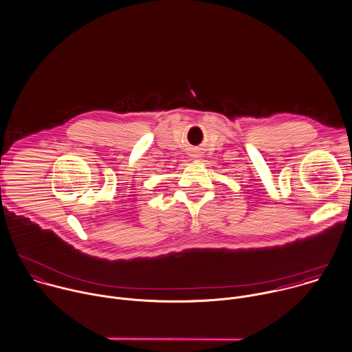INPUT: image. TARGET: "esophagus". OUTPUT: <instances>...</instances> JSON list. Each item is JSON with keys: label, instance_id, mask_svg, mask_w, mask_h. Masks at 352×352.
I'll return each mask as SVG.
<instances>
[{"label": "esophagus", "instance_id": "esophagus-1", "mask_svg": "<svg viewBox=\"0 0 352 352\" xmlns=\"http://www.w3.org/2000/svg\"><path fill=\"white\" fill-rule=\"evenodd\" d=\"M194 157H195V158H197V157H198V155H194Z\"/></svg>", "mask_w": 352, "mask_h": 352}]
</instances>
